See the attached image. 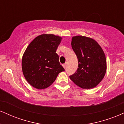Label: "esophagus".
<instances>
[{
	"label": "esophagus",
	"instance_id": "esophagus-1",
	"mask_svg": "<svg viewBox=\"0 0 124 124\" xmlns=\"http://www.w3.org/2000/svg\"><path fill=\"white\" fill-rule=\"evenodd\" d=\"M62 66H63V67L64 68H66V63H64V64H63V65H62Z\"/></svg>",
	"mask_w": 124,
	"mask_h": 124
}]
</instances>
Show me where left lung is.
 I'll return each instance as SVG.
<instances>
[{"label": "left lung", "instance_id": "8db88e82", "mask_svg": "<svg viewBox=\"0 0 124 124\" xmlns=\"http://www.w3.org/2000/svg\"><path fill=\"white\" fill-rule=\"evenodd\" d=\"M71 44L78 65L76 72L70 76V78L82 88H93L101 83L106 72L105 53L97 41L86 36H73Z\"/></svg>", "mask_w": 124, "mask_h": 124}]
</instances>
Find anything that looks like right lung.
Instances as JSON below:
<instances>
[{"label":"right lung","mask_w":124,"mask_h":124,"mask_svg":"<svg viewBox=\"0 0 124 124\" xmlns=\"http://www.w3.org/2000/svg\"><path fill=\"white\" fill-rule=\"evenodd\" d=\"M62 38L53 34H43L34 39L22 58V69L28 83L38 89H45L65 69L56 53Z\"/></svg>","instance_id":"obj_1"}]
</instances>
